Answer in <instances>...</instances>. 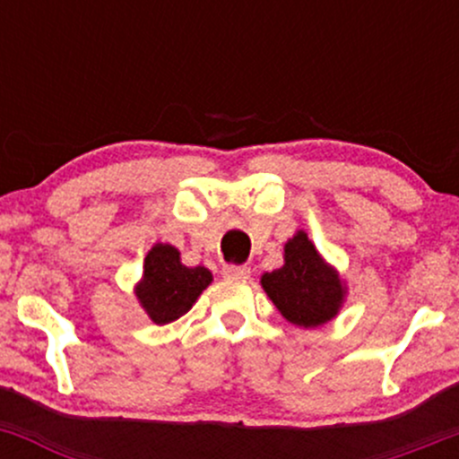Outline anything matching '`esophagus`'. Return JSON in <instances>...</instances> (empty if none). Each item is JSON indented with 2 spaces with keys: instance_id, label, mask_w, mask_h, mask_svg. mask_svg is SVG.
Wrapping results in <instances>:
<instances>
[{
  "instance_id": "34e87169",
  "label": "esophagus",
  "mask_w": 459,
  "mask_h": 459,
  "mask_svg": "<svg viewBox=\"0 0 459 459\" xmlns=\"http://www.w3.org/2000/svg\"><path fill=\"white\" fill-rule=\"evenodd\" d=\"M222 273H224V278H229V281H246V278L250 276V267H246V265H226Z\"/></svg>"
}]
</instances>
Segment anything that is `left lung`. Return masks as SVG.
Listing matches in <instances>:
<instances>
[{
    "label": "left lung",
    "mask_w": 459,
    "mask_h": 459,
    "mask_svg": "<svg viewBox=\"0 0 459 459\" xmlns=\"http://www.w3.org/2000/svg\"><path fill=\"white\" fill-rule=\"evenodd\" d=\"M261 284L282 317L299 328L328 324L345 299L339 272L321 259L304 230L284 244V265L263 273Z\"/></svg>",
    "instance_id": "8db88e82"
}]
</instances>
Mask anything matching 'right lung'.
<instances>
[{
	"mask_svg": "<svg viewBox=\"0 0 459 459\" xmlns=\"http://www.w3.org/2000/svg\"><path fill=\"white\" fill-rule=\"evenodd\" d=\"M213 281L207 267H186L181 252L170 244H155L144 259L142 281L135 287L142 308L155 324H170L194 307Z\"/></svg>",
	"mask_w": 459,
	"mask_h": 459,
	"instance_id": "obj_1",
	"label": "right lung"
}]
</instances>
